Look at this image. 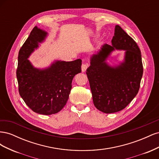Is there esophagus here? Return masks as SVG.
I'll return each mask as SVG.
<instances>
[{
  "label": "esophagus",
  "mask_w": 159,
  "mask_h": 159,
  "mask_svg": "<svg viewBox=\"0 0 159 159\" xmlns=\"http://www.w3.org/2000/svg\"><path fill=\"white\" fill-rule=\"evenodd\" d=\"M88 68V64L84 63L82 64V65H81V71H82V72H85Z\"/></svg>",
  "instance_id": "esophagus-1"
}]
</instances>
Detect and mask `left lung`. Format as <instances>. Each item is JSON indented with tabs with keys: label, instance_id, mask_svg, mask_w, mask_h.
<instances>
[{
	"label": "left lung",
	"instance_id": "left-lung-1",
	"mask_svg": "<svg viewBox=\"0 0 159 159\" xmlns=\"http://www.w3.org/2000/svg\"><path fill=\"white\" fill-rule=\"evenodd\" d=\"M115 49L124 50L123 62L111 66L107 62ZM141 54L137 43L116 25L111 45L105 44L90 57L86 71L95 107L105 113L125 108L137 95L143 76Z\"/></svg>",
	"mask_w": 159,
	"mask_h": 159
}]
</instances>
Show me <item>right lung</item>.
<instances>
[{"label":"right lung","instance_id":"1","mask_svg":"<svg viewBox=\"0 0 159 159\" xmlns=\"http://www.w3.org/2000/svg\"><path fill=\"white\" fill-rule=\"evenodd\" d=\"M47 36V32L33 28L19 51L16 77L26 104L35 113L48 115L58 113L68 102L72 80L81 71V60H55L47 68H35L28 58Z\"/></svg>","mask_w":159,"mask_h":159}]
</instances>
